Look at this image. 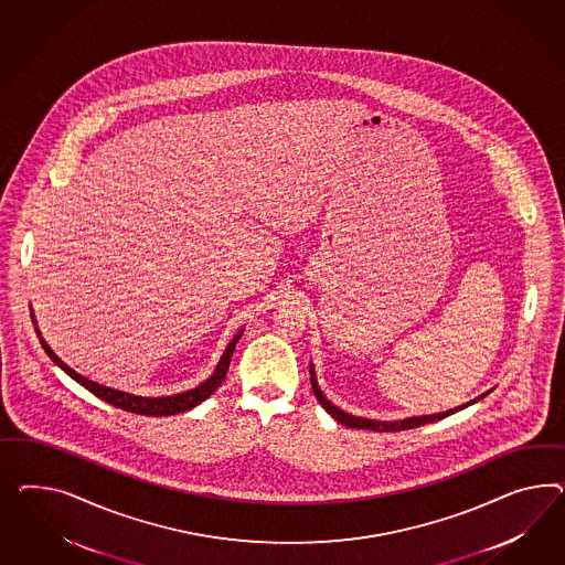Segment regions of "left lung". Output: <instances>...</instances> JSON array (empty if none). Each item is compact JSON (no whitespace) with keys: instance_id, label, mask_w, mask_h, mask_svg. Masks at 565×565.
Returning <instances> with one entry per match:
<instances>
[{"instance_id":"1","label":"left lung","mask_w":565,"mask_h":565,"mask_svg":"<svg viewBox=\"0 0 565 565\" xmlns=\"http://www.w3.org/2000/svg\"><path fill=\"white\" fill-rule=\"evenodd\" d=\"M310 384H312V391H315V395L319 398V403H321L322 407L327 409V413H329L331 417H335L339 424H343V426L348 427H358V429H372V431H401V429H413V427L426 426V424L438 422V419H443L446 415L460 412V409H465V407H469L471 403H475V401H471V403L460 405V407L450 409V412L436 413V415H422V417H409V419H403V422H372V419H364V417H353L350 413H343L341 409H337L335 405H331V403L324 398V395H322L319 384H317L312 366H310ZM483 397H486V395H483Z\"/></svg>"}]
</instances>
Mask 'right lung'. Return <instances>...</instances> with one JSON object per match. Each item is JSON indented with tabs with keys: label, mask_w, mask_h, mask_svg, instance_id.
<instances>
[{
	"label": "right lung",
	"mask_w": 565,
	"mask_h": 565,
	"mask_svg": "<svg viewBox=\"0 0 565 565\" xmlns=\"http://www.w3.org/2000/svg\"><path fill=\"white\" fill-rule=\"evenodd\" d=\"M32 321H34V319H32ZM36 333H39V331H36ZM241 335H243V331L232 339V343H230L226 351H224V355H222L220 364L215 367L214 374H212L207 381L203 382V384H199L198 388H191V391H186V393H179V395H172V397L158 398L136 397V395H129V393L115 391V388H108V386H103V384H96V382L88 381V379H84L82 374L74 372L72 367L65 366L62 360H60V358L51 351V348L46 345L45 339H41V345H43V350L49 353V358H51L57 366L62 367L65 374H70V376H72L74 381L79 382L84 388H88L92 395H96V397L107 401L108 405L119 407L122 412L162 417V415H177V413L193 409V407L199 405L201 401H205V398L210 397V395L214 393L215 388H217V386L222 384V381L226 379L230 360H232V353H234V348H236V341L241 339Z\"/></svg>",
	"instance_id": "add662e5"
}]
</instances>
